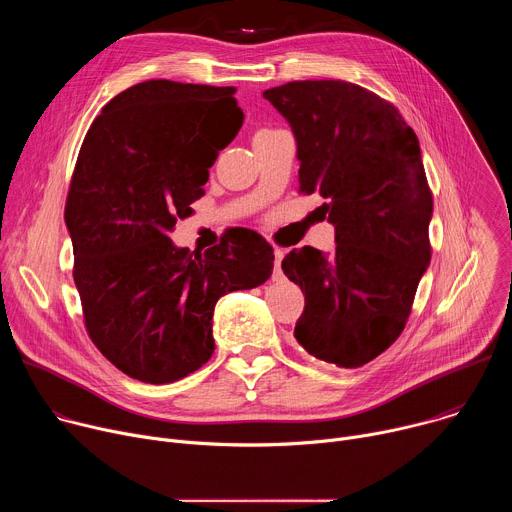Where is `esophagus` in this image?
<instances>
[{"mask_svg":"<svg viewBox=\"0 0 512 512\" xmlns=\"http://www.w3.org/2000/svg\"><path fill=\"white\" fill-rule=\"evenodd\" d=\"M273 255H275V269H273V279H281L283 277V273H281V259H283V251L281 249H277L275 247V251H273Z\"/></svg>","mask_w":512,"mask_h":512,"instance_id":"esophagus-1","label":"esophagus"}]
</instances>
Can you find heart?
<instances>
[{"label":"heart","instance_id":"heart-1","mask_svg":"<svg viewBox=\"0 0 512 512\" xmlns=\"http://www.w3.org/2000/svg\"><path fill=\"white\" fill-rule=\"evenodd\" d=\"M263 131H269V129H261V131H257V133H263Z\"/></svg>","mask_w":512,"mask_h":512}]
</instances>
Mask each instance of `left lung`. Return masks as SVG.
I'll list each match as a JSON object with an SVG mask.
<instances>
[{"label":"left lung","mask_w":512,"mask_h":512,"mask_svg":"<svg viewBox=\"0 0 512 512\" xmlns=\"http://www.w3.org/2000/svg\"><path fill=\"white\" fill-rule=\"evenodd\" d=\"M263 97L298 143L300 192H318L336 247L289 251L283 273L306 308L294 336L336 367H362L403 332L431 261L419 139L397 109L344 81H294Z\"/></svg>","instance_id":"left-lung-1"}]
</instances>
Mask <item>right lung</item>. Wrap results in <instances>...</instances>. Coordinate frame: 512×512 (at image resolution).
I'll use <instances>...</instances> for the list:
<instances>
[{"label":"right lung","mask_w":512,"mask_h":512,"mask_svg":"<svg viewBox=\"0 0 512 512\" xmlns=\"http://www.w3.org/2000/svg\"><path fill=\"white\" fill-rule=\"evenodd\" d=\"M235 93L166 79L133 85L81 145L64 223L85 324L103 356L141 383L198 371L214 352L216 302L273 273V247L249 229L204 253L170 239L243 125Z\"/></svg>","instance_id":"1"}]
</instances>
